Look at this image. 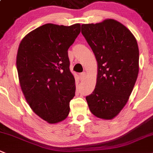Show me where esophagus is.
<instances>
[{
	"label": "esophagus",
	"instance_id": "1",
	"mask_svg": "<svg viewBox=\"0 0 153 153\" xmlns=\"http://www.w3.org/2000/svg\"><path fill=\"white\" fill-rule=\"evenodd\" d=\"M85 74H85V72H82V73H81L80 74H79V77H80L81 79H85Z\"/></svg>",
	"mask_w": 153,
	"mask_h": 153
}]
</instances>
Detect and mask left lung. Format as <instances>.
Here are the masks:
<instances>
[{"label": "left lung", "mask_w": 153, "mask_h": 153, "mask_svg": "<svg viewBox=\"0 0 153 153\" xmlns=\"http://www.w3.org/2000/svg\"><path fill=\"white\" fill-rule=\"evenodd\" d=\"M81 27L97 62L95 88L85 98L93 115L112 119L128 102L136 82L139 72L137 43L126 26L111 19Z\"/></svg>", "instance_id": "1"}]
</instances>
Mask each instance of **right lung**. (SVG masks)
<instances>
[{
    "instance_id": "obj_1",
    "label": "right lung",
    "mask_w": 153,
    "mask_h": 153,
    "mask_svg": "<svg viewBox=\"0 0 153 153\" xmlns=\"http://www.w3.org/2000/svg\"><path fill=\"white\" fill-rule=\"evenodd\" d=\"M80 24H46L30 31L18 49L16 68L22 91L31 110L50 124L63 121L75 95L68 50Z\"/></svg>"
}]
</instances>
